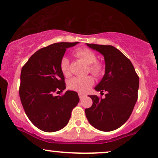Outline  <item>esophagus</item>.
<instances>
[{"mask_svg":"<svg viewBox=\"0 0 158 158\" xmlns=\"http://www.w3.org/2000/svg\"><path fill=\"white\" fill-rule=\"evenodd\" d=\"M78 95H79L80 99H81V101H82V100L83 99V98H84L85 97H86V95H84V94H81V93H79V94H78Z\"/></svg>","mask_w":158,"mask_h":158,"instance_id":"34e87169","label":"esophagus"}]
</instances>
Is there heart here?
Here are the masks:
<instances>
[{
  "mask_svg": "<svg viewBox=\"0 0 158 158\" xmlns=\"http://www.w3.org/2000/svg\"><path fill=\"white\" fill-rule=\"evenodd\" d=\"M76 57L82 60L86 65L91 73L95 76H100L104 72V66L101 62L97 60V56L92 50L87 48H81L75 51ZM60 69L65 75L69 74V60L66 57H62L60 60ZM94 79L91 76L75 77L69 82V87L76 92L85 93L93 85Z\"/></svg>",
  "mask_w": 158,
  "mask_h": 158,
  "instance_id": "1",
  "label": "heart"
}]
</instances>
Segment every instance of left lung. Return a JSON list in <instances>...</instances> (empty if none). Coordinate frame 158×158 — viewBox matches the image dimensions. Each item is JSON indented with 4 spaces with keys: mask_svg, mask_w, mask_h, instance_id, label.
Returning a JSON list of instances; mask_svg holds the SVG:
<instances>
[{
    "mask_svg": "<svg viewBox=\"0 0 158 158\" xmlns=\"http://www.w3.org/2000/svg\"><path fill=\"white\" fill-rule=\"evenodd\" d=\"M86 45L104 57L105 74L94 89L101 94L106 92L105 98L89 95L93 103L85 109L86 118L98 130H115L127 121L134 109L138 100V75L130 60L114 46Z\"/></svg>",
    "mask_w": 158,
    "mask_h": 158,
    "instance_id": "1",
    "label": "left lung"
}]
</instances>
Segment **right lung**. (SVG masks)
I'll use <instances>...</instances> for the list:
<instances>
[{"label":"right lung","instance_id":"obj_1","mask_svg":"<svg viewBox=\"0 0 158 158\" xmlns=\"http://www.w3.org/2000/svg\"><path fill=\"white\" fill-rule=\"evenodd\" d=\"M78 42L55 43L39 49L26 63L20 73L19 95L26 114L37 128L46 132L63 129L80 101L74 91L62 96L54 92L66 89L60 60L67 48Z\"/></svg>","mask_w":158,"mask_h":158}]
</instances>
